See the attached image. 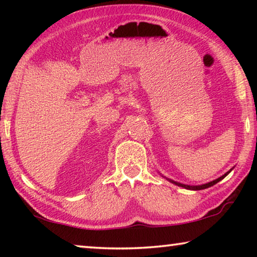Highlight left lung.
Listing matches in <instances>:
<instances>
[{
	"instance_id": "obj_1",
	"label": "left lung",
	"mask_w": 257,
	"mask_h": 257,
	"mask_svg": "<svg viewBox=\"0 0 257 257\" xmlns=\"http://www.w3.org/2000/svg\"><path fill=\"white\" fill-rule=\"evenodd\" d=\"M231 170H232V169H231ZM231 170H230V171H231ZM230 171H229V172H227V173H225V175H223L222 177L217 178V179L213 180V181H211V182H208V184L202 185V186H189V185H184V184H180V182H176V181H172V182H173V184H176L177 186L184 187V188H186V189H191V190H201V189H205V188H208V187H212L213 185L217 184V182L222 180L225 176H228V173H230Z\"/></svg>"
}]
</instances>
